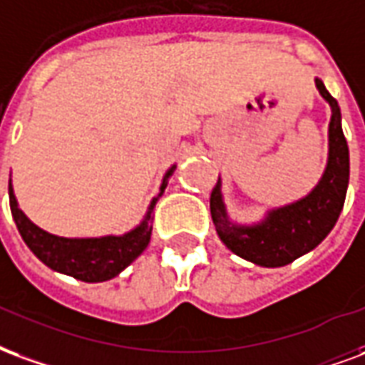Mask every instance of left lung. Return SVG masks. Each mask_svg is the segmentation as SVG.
<instances>
[{
	"label": "left lung",
	"instance_id": "8db88e82",
	"mask_svg": "<svg viewBox=\"0 0 365 365\" xmlns=\"http://www.w3.org/2000/svg\"><path fill=\"white\" fill-rule=\"evenodd\" d=\"M315 85L331 106L329 159L317 186L299 200L272 208L267 212L264 220L252 225H241L230 220L223 202L222 179H217L210 196L212 220L223 245L237 257L259 267H286L305 252L313 251L331 233L344 206L350 179V155L342 132L340 106L319 77Z\"/></svg>",
	"mask_w": 365,
	"mask_h": 365
}]
</instances>
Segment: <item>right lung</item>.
Masks as SVG:
<instances>
[{
	"label": "right lung",
	"mask_w": 365,
	"mask_h": 365,
	"mask_svg": "<svg viewBox=\"0 0 365 365\" xmlns=\"http://www.w3.org/2000/svg\"><path fill=\"white\" fill-rule=\"evenodd\" d=\"M177 169L173 165L167 169L163 182L159 186V194L151 200L150 208L140 225L128 231L124 235H105V237H58L48 231L34 225L23 210H19L17 198L13 192V185L9 180V206H11L13 220L17 223V230L26 247L41 259L48 268L56 272L68 274L71 278L81 282H105L110 280L132 264L150 245L151 223H153V208L159 196L167 188V182Z\"/></svg>",
	"instance_id": "obj_1"
}]
</instances>
